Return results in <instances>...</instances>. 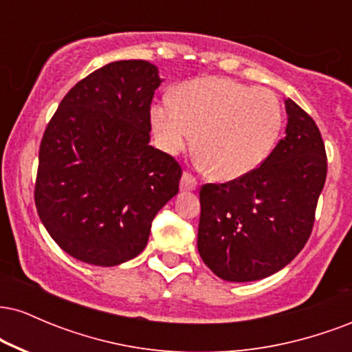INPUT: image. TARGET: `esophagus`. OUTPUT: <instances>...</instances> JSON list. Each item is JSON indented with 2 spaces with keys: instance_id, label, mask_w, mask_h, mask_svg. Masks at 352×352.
I'll list each match as a JSON object with an SVG mask.
<instances>
[{
  "instance_id": "obj_1",
  "label": "esophagus",
  "mask_w": 352,
  "mask_h": 352,
  "mask_svg": "<svg viewBox=\"0 0 352 352\" xmlns=\"http://www.w3.org/2000/svg\"><path fill=\"white\" fill-rule=\"evenodd\" d=\"M197 187H199V182H197L195 177H193L192 173L184 172L180 180V188L184 190V192H192V190H197Z\"/></svg>"
}]
</instances>
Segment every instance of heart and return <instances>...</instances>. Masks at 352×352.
Instances as JSON below:
<instances>
[{"label": "heart", "mask_w": 352, "mask_h": 352, "mask_svg": "<svg viewBox=\"0 0 352 352\" xmlns=\"http://www.w3.org/2000/svg\"><path fill=\"white\" fill-rule=\"evenodd\" d=\"M151 124L165 152L180 153L192 142L197 162L218 180L256 170L273 152L283 109L272 91L228 78L205 76L180 84L173 100L151 107Z\"/></svg>", "instance_id": "obj_1"}]
</instances>
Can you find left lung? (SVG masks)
<instances>
[{
    "label": "left lung",
    "instance_id": "1",
    "mask_svg": "<svg viewBox=\"0 0 352 352\" xmlns=\"http://www.w3.org/2000/svg\"><path fill=\"white\" fill-rule=\"evenodd\" d=\"M286 135L256 170L200 190L199 253L217 276L254 281L280 272L305 248L328 157L313 117L286 99Z\"/></svg>",
    "mask_w": 352,
    "mask_h": 352
}]
</instances>
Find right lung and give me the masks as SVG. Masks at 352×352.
<instances>
[{
    "mask_svg": "<svg viewBox=\"0 0 352 352\" xmlns=\"http://www.w3.org/2000/svg\"><path fill=\"white\" fill-rule=\"evenodd\" d=\"M160 82L147 60L109 63L64 96L44 131L34 204L76 260L116 266L137 256L157 212L179 192V162L148 145Z\"/></svg>",
    "mask_w": 352,
    "mask_h": 352,
    "instance_id": "add662e5",
    "label": "right lung"
}]
</instances>
